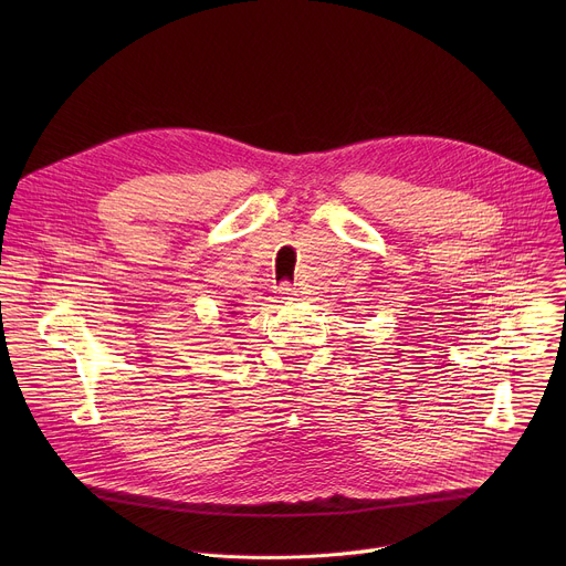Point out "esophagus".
<instances>
[{
	"label": "esophagus",
	"mask_w": 566,
	"mask_h": 566,
	"mask_svg": "<svg viewBox=\"0 0 566 566\" xmlns=\"http://www.w3.org/2000/svg\"><path fill=\"white\" fill-rule=\"evenodd\" d=\"M277 293L282 295V300H289V295H293L295 291H293V286H291L289 282H282V284L277 286Z\"/></svg>",
	"instance_id": "esophagus-1"
}]
</instances>
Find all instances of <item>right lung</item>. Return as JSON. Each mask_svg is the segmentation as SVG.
Segmentation results:
<instances>
[{"label":"right lung","mask_w":566,"mask_h":566,"mask_svg":"<svg viewBox=\"0 0 566 566\" xmlns=\"http://www.w3.org/2000/svg\"><path fill=\"white\" fill-rule=\"evenodd\" d=\"M230 313H237V311H230Z\"/></svg>","instance_id":"1"}]
</instances>
